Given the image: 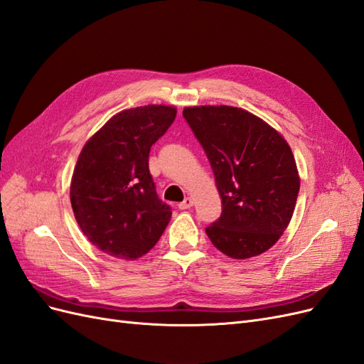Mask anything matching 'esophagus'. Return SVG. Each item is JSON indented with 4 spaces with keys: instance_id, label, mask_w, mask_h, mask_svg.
Wrapping results in <instances>:
<instances>
[{
    "instance_id": "esophagus-1",
    "label": "esophagus",
    "mask_w": 364,
    "mask_h": 364,
    "mask_svg": "<svg viewBox=\"0 0 364 364\" xmlns=\"http://www.w3.org/2000/svg\"><path fill=\"white\" fill-rule=\"evenodd\" d=\"M193 199H191V197H186V199L183 200V202H181L179 203V209H190L191 206H193Z\"/></svg>"
}]
</instances>
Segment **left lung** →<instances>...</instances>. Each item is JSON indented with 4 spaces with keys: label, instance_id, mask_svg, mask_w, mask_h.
I'll return each mask as SVG.
<instances>
[{
    "label": "left lung",
    "instance_id": "left-lung-1",
    "mask_svg": "<svg viewBox=\"0 0 364 364\" xmlns=\"http://www.w3.org/2000/svg\"><path fill=\"white\" fill-rule=\"evenodd\" d=\"M183 118L203 147L222 197V215L205 230L225 255L269 250L287 229L301 179L290 146L257 115L234 106H193Z\"/></svg>",
    "mask_w": 364,
    "mask_h": 364
}]
</instances>
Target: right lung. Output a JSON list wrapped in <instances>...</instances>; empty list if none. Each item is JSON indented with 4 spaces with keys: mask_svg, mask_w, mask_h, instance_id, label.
I'll return each instance as SVG.
<instances>
[{
    "mask_svg": "<svg viewBox=\"0 0 364 364\" xmlns=\"http://www.w3.org/2000/svg\"><path fill=\"white\" fill-rule=\"evenodd\" d=\"M174 118L173 106L126 109L80 151L71 179V206L82 232L107 255H146L170 222L171 209L156 194L149 153Z\"/></svg>",
    "mask_w": 364,
    "mask_h": 364,
    "instance_id": "obj_1",
    "label": "right lung"
}]
</instances>
